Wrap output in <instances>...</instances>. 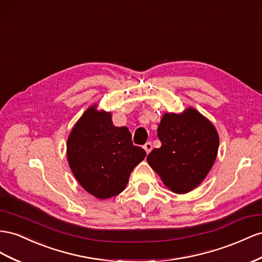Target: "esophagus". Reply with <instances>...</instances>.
I'll list each match as a JSON object with an SVG mask.
<instances>
[{
  "label": "esophagus",
  "instance_id": "esophagus-1",
  "mask_svg": "<svg viewBox=\"0 0 262 262\" xmlns=\"http://www.w3.org/2000/svg\"><path fill=\"white\" fill-rule=\"evenodd\" d=\"M144 150H145V152L148 154V153H150L151 152V150H152V144L150 143V142H147V143H145L144 144Z\"/></svg>",
  "mask_w": 262,
  "mask_h": 262
}]
</instances>
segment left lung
I'll return each mask as SVG.
<instances>
[{"mask_svg": "<svg viewBox=\"0 0 262 262\" xmlns=\"http://www.w3.org/2000/svg\"><path fill=\"white\" fill-rule=\"evenodd\" d=\"M161 147L146 161L164 185L176 194H186L205 180L213 167L219 146L214 124L188 107L182 114L166 112L158 128Z\"/></svg>", "mask_w": 262, "mask_h": 262, "instance_id": "8db88e82", "label": "left lung"}]
</instances>
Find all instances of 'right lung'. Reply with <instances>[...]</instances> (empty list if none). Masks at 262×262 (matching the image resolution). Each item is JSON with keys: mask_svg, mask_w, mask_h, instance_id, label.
I'll return each mask as SVG.
<instances>
[{"mask_svg": "<svg viewBox=\"0 0 262 262\" xmlns=\"http://www.w3.org/2000/svg\"><path fill=\"white\" fill-rule=\"evenodd\" d=\"M89 107L67 139V160L80 185L99 200L123 192L130 174L145 158L142 147L133 145L126 126L112 123L111 112Z\"/></svg>", "mask_w": 262, "mask_h": 262, "instance_id": "add662e5", "label": "right lung"}]
</instances>
